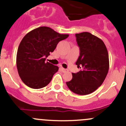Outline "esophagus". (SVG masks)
<instances>
[{"label":"esophagus","mask_w":126,"mask_h":126,"mask_svg":"<svg viewBox=\"0 0 126 126\" xmlns=\"http://www.w3.org/2000/svg\"><path fill=\"white\" fill-rule=\"evenodd\" d=\"M60 69H61V70H62V71L63 72H66L67 71H68V70H67V69H64V68H63V67H61Z\"/></svg>","instance_id":"obj_1"}]
</instances>
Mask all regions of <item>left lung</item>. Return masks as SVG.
I'll return each instance as SVG.
<instances>
[{
	"mask_svg": "<svg viewBox=\"0 0 126 126\" xmlns=\"http://www.w3.org/2000/svg\"><path fill=\"white\" fill-rule=\"evenodd\" d=\"M80 48L76 62L81 70L72 73V79L66 85L69 90L79 95L94 92L104 82L109 69L107 49L102 39L89 32L76 34Z\"/></svg>",
	"mask_w": 126,
	"mask_h": 126,
	"instance_id": "left-lung-1",
	"label": "left lung"
}]
</instances>
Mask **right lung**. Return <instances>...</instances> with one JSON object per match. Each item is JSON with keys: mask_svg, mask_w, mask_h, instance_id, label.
Instances as JSON below:
<instances>
[{"mask_svg": "<svg viewBox=\"0 0 126 126\" xmlns=\"http://www.w3.org/2000/svg\"><path fill=\"white\" fill-rule=\"evenodd\" d=\"M68 34H60L47 27H40L27 33L18 47L16 66L22 82L29 87L39 89L47 85L58 67L46 58L54 52Z\"/></svg>", "mask_w": 126, "mask_h": 126, "instance_id": "1", "label": "right lung"}]
</instances>
